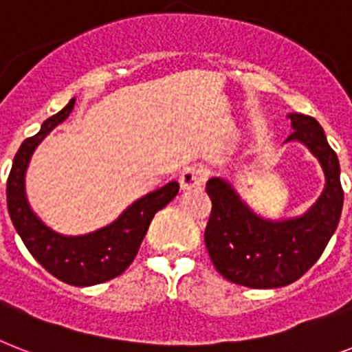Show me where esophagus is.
Listing matches in <instances>:
<instances>
[{"label":"esophagus","mask_w":352,"mask_h":352,"mask_svg":"<svg viewBox=\"0 0 352 352\" xmlns=\"http://www.w3.org/2000/svg\"><path fill=\"white\" fill-rule=\"evenodd\" d=\"M179 182H181L182 190H195V188H201L206 182V171L202 168L191 166L186 168L184 171L179 177Z\"/></svg>","instance_id":"esophagus-1"}]
</instances>
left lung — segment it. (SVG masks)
Instances as JSON below:
<instances>
[{"label": "left lung", "mask_w": 352, "mask_h": 352, "mask_svg": "<svg viewBox=\"0 0 352 352\" xmlns=\"http://www.w3.org/2000/svg\"><path fill=\"white\" fill-rule=\"evenodd\" d=\"M285 142H300L316 157L324 171V190L309 210L289 219H267L253 211L222 177L206 182L211 215L204 242L211 262L224 278L253 289L293 284L315 264L336 231L344 206L340 162L318 121L289 113Z\"/></svg>", "instance_id": "1"}]
</instances>
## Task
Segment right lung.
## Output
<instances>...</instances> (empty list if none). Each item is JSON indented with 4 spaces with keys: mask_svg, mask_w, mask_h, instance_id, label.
<instances>
[{
    "mask_svg": "<svg viewBox=\"0 0 352 352\" xmlns=\"http://www.w3.org/2000/svg\"><path fill=\"white\" fill-rule=\"evenodd\" d=\"M74 104L76 99H70L61 111L43 122L36 135L23 141L7 181V206L14 228L30 255L65 284L87 287L116 278L133 262L151 219L179 193V184L171 181L150 191L131 202L116 221L92 233L63 235L48 228L28 204L25 177L39 142L72 113Z\"/></svg>",
    "mask_w": 352,
    "mask_h": 352,
    "instance_id": "add662e5",
    "label": "right lung"
}]
</instances>
